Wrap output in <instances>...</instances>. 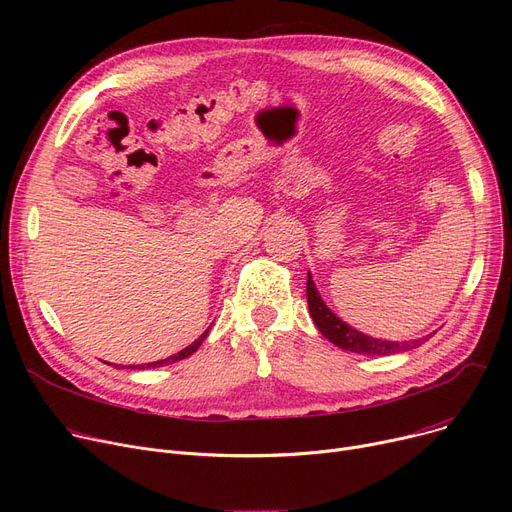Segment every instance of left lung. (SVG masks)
<instances>
[{"label":"left lung","instance_id":"8db88e82","mask_svg":"<svg viewBox=\"0 0 512 512\" xmlns=\"http://www.w3.org/2000/svg\"><path fill=\"white\" fill-rule=\"evenodd\" d=\"M307 303H309V313L313 317V324L321 332V336H326L332 344H336L342 351H351L357 355H367V357H386V355H396V353H405L411 351V348L419 346L421 340L425 342L429 336L419 338V340H405V342H392V340H382V338H373L367 336L353 326H348L346 321H342L326 303L321 299L319 290L315 288L311 272L307 274Z\"/></svg>","mask_w":512,"mask_h":512}]
</instances>
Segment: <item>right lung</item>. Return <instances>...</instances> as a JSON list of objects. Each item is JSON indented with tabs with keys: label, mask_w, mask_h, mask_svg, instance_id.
<instances>
[{
	"label": "right lung",
	"mask_w": 512,
	"mask_h": 512,
	"mask_svg": "<svg viewBox=\"0 0 512 512\" xmlns=\"http://www.w3.org/2000/svg\"><path fill=\"white\" fill-rule=\"evenodd\" d=\"M207 332H209V328L191 344V346H186V348H182L180 353H176V355H172V357H168V359H161V361H153V363H145V365H128V369H151V367H161V365H170V363H176V361H182V359H186V357H191L197 348L203 344V340L207 338ZM122 369H124V365H122Z\"/></svg>",
	"instance_id": "right-lung-1"
}]
</instances>
